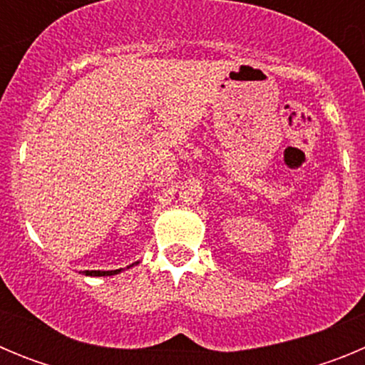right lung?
Returning a JSON list of instances; mask_svg holds the SVG:
<instances>
[{
  "instance_id": "obj_1",
  "label": "right lung",
  "mask_w": 365,
  "mask_h": 365,
  "mask_svg": "<svg viewBox=\"0 0 365 365\" xmlns=\"http://www.w3.org/2000/svg\"><path fill=\"white\" fill-rule=\"evenodd\" d=\"M120 270H86V274L87 276H113V274H118Z\"/></svg>"
}]
</instances>
